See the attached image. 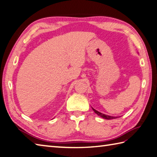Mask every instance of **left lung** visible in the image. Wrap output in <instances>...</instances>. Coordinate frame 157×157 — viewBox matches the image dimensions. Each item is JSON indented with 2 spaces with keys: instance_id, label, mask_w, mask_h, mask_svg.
<instances>
[{
  "instance_id": "1",
  "label": "left lung",
  "mask_w": 157,
  "mask_h": 157,
  "mask_svg": "<svg viewBox=\"0 0 157 157\" xmlns=\"http://www.w3.org/2000/svg\"><path fill=\"white\" fill-rule=\"evenodd\" d=\"M93 110L94 111L95 113H96L98 116L101 117V118H103V119H107V120H110V119H117V118H118V117H113V116H109V115H107V114H103L101 113H100V112H98V110H95L94 108H92Z\"/></svg>"
}]
</instances>
